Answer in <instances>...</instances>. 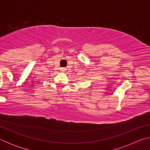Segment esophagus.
Wrapping results in <instances>:
<instances>
[{"instance_id":"1","label":"esophagus","mask_w":150,"mask_h":150,"mask_svg":"<svg viewBox=\"0 0 150 150\" xmlns=\"http://www.w3.org/2000/svg\"><path fill=\"white\" fill-rule=\"evenodd\" d=\"M61 71H65V68H61Z\"/></svg>"}]
</instances>
